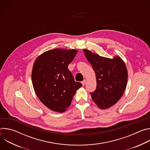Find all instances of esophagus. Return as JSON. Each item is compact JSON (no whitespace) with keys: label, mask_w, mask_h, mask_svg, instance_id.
I'll return each mask as SVG.
<instances>
[{"label":"esophagus","mask_w":150,"mask_h":150,"mask_svg":"<svg viewBox=\"0 0 150 150\" xmlns=\"http://www.w3.org/2000/svg\"><path fill=\"white\" fill-rule=\"evenodd\" d=\"M81 83H82V84L83 85H85V84H86V83H87V81L85 79V80H83V81H82V82H81Z\"/></svg>","instance_id":"34e87169"}]
</instances>
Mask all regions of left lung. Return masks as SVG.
Instances as JSON below:
<instances>
[{
	"mask_svg": "<svg viewBox=\"0 0 150 150\" xmlns=\"http://www.w3.org/2000/svg\"><path fill=\"white\" fill-rule=\"evenodd\" d=\"M85 57L95 71L97 87L91 93L93 100L101 109L110 108L122 96L127 81L125 63L119 56L109 59L83 49Z\"/></svg>",
	"mask_w": 150,
	"mask_h": 150,
	"instance_id": "1",
	"label": "left lung"
}]
</instances>
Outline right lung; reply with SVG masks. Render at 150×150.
Here are the masks:
<instances>
[{"label": "right lung", "mask_w": 150, "mask_h": 150, "mask_svg": "<svg viewBox=\"0 0 150 150\" xmlns=\"http://www.w3.org/2000/svg\"><path fill=\"white\" fill-rule=\"evenodd\" d=\"M78 51L55 49L47 51L35 60L31 79L35 92L47 108L62 113L70 105L82 83L75 82L68 68Z\"/></svg>", "instance_id": "right-lung-1"}]
</instances>
